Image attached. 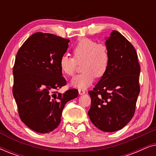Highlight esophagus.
<instances>
[{
    "label": "esophagus",
    "instance_id": "obj_1",
    "mask_svg": "<svg viewBox=\"0 0 156 156\" xmlns=\"http://www.w3.org/2000/svg\"><path fill=\"white\" fill-rule=\"evenodd\" d=\"M78 91H79V94H80V95L84 94L86 93V91H85L84 89H79Z\"/></svg>",
    "mask_w": 156,
    "mask_h": 156
}]
</instances>
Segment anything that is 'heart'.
<instances>
[{
	"label": "heart",
	"mask_w": 156,
	"mask_h": 156,
	"mask_svg": "<svg viewBox=\"0 0 156 156\" xmlns=\"http://www.w3.org/2000/svg\"><path fill=\"white\" fill-rule=\"evenodd\" d=\"M73 57L63 55L59 62V68L65 75L72 76L79 64H82V73L72 80V86L85 89L92 84L95 76L101 78L109 66L110 55L108 48L89 38H82L72 50Z\"/></svg>",
	"instance_id": "obj_1"
}]
</instances>
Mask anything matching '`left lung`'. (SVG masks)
<instances>
[{"mask_svg":"<svg viewBox=\"0 0 156 156\" xmlns=\"http://www.w3.org/2000/svg\"><path fill=\"white\" fill-rule=\"evenodd\" d=\"M109 66L91 91L88 115L94 125L104 132L123 129L133 118L140 92V67L131 42L114 30L106 40Z\"/></svg>","mask_w":156,"mask_h":156,"instance_id":"obj_1","label":"left lung"}]
</instances>
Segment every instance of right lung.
<instances>
[{"instance_id":"obj_1","label":"right lung","mask_w":156,"mask_h":156,"mask_svg":"<svg viewBox=\"0 0 156 156\" xmlns=\"http://www.w3.org/2000/svg\"><path fill=\"white\" fill-rule=\"evenodd\" d=\"M69 40L38 32L27 39L17 53L12 69V94L21 121L33 131L50 133L58 126L67 101L78 90H58L67 84L59 62Z\"/></svg>"}]
</instances>
